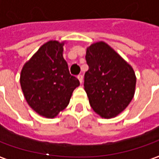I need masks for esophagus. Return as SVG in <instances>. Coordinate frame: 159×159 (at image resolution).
<instances>
[{"label": "esophagus", "instance_id": "obj_1", "mask_svg": "<svg viewBox=\"0 0 159 159\" xmlns=\"http://www.w3.org/2000/svg\"><path fill=\"white\" fill-rule=\"evenodd\" d=\"M77 78H78V80H79V82H80V84H83V81H84V77H83V75H78L77 76Z\"/></svg>", "mask_w": 159, "mask_h": 159}]
</instances>
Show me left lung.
I'll return each mask as SVG.
<instances>
[{"label": "left lung", "mask_w": 159, "mask_h": 159, "mask_svg": "<svg viewBox=\"0 0 159 159\" xmlns=\"http://www.w3.org/2000/svg\"><path fill=\"white\" fill-rule=\"evenodd\" d=\"M89 66L84 90L93 111L100 117H116L128 107L135 91L136 76L132 66L104 41L86 49Z\"/></svg>", "instance_id": "left-lung-1"}]
</instances>
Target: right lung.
I'll use <instances>...</instances> for the list:
<instances>
[{
  "instance_id": "right-lung-1",
  "label": "right lung",
  "mask_w": 159,
  "mask_h": 159,
  "mask_svg": "<svg viewBox=\"0 0 159 159\" xmlns=\"http://www.w3.org/2000/svg\"><path fill=\"white\" fill-rule=\"evenodd\" d=\"M66 40H49L25 63L20 85L26 102L38 114L55 118L69 105L79 80L69 74L63 58Z\"/></svg>"
}]
</instances>
